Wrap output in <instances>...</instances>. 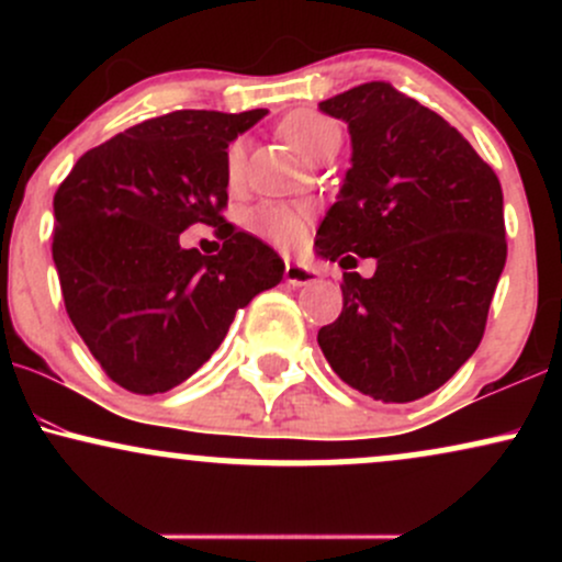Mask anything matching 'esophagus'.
<instances>
[{
    "mask_svg": "<svg viewBox=\"0 0 562 562\" xmlns=\"http://www.w3.org/2000/svg\"><path fill=\"white\" fill-rule=\"evenodd\" d=\"M285 280L290 282L293 288H301V285H312L314 280H317V272L308 267H301V263H290L285 267Z\"/></svg>",
    "mask_w": 562,
    "mask_h": 562,
    "instance_id": "esophagus-1",
    "label": "esophagus"
}]
</instances>
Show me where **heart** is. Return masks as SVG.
<instances>
[{"instance_id":"heart-1","label":"heart","mask_w":562,"mask_h":562,"mask_svg":"<svg viewBox=\"0 0 562 562\" xmlns=\"http://www.w3.org/2000/svg\"><path fill=\"white\" fill-rule=\"evenodd\" d=\"M280 134L290 147H295V150L301 153V156L314 158V160H317L322 153L330 150V147L338 150L340 145L338 124L317 111H295L285 115L280 124ZM224 171H227V179L232 184H237L243 179L245 173L243 139L229 142L227 156H224ZM308 218H312L308 205L277 203V200H269V203H261L259 209H254L248 224L256 235L263 237V240L280 245V248H295V245H301L303 237H306Z\"/></svg>"}]
</instances>
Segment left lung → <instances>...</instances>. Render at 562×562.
I'll list each match as a JSON object with an SVG mask.
<instances>
[{"label": "left lung", "mask_w": 562, "mask_h": 562, "mask_svg": "<svg viewBox=\"0 0 562 562\" xmlns=\"http://www.w3.org/2000/svg\"><path fill=\"white\" fill-rule=\"evenodd\" d=\"M351 132V169L317 229L344 272V312L317 335L344 383L389 404L441 389L473 357L507 259L502 187L441 115L370 81L319 102Z\"/></svg>", "instance_id": "1"}]
</instances>
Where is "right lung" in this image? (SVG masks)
<instances>
[{"label": "right lung", "instance_id": "1", "mask_svg": "<svg viewBox=\"0 0 562 562\" xmlns=\"http://www.w3.org/2000/svg\"><path fill=\"white\" fill-rule=\"evenodd\" d=\"M267 111H173L83 153L55 192L53 259L76 333L105 375L164 393L211 359L237 308L274 288L285 261L224 222L229 142ZM192 223L223 248L178 245Z\"/></svg>", "mask_w": 562, "mask_h": 562}]
</instances>
